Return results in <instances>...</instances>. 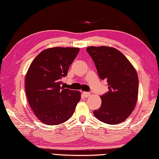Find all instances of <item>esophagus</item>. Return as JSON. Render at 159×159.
<instances>
[{"label":"esophagus","mask_w":159,"mask_h":159,"mask_svg":"<svg viewBox=\"0 0 159 159\" xmlns=\"http://www.w3.org/2000/svg\"><path fill=\"white\" fill-rule=\"evenodd\" d=\"M82 94H83V96H84V97H86V98H87V97H89V96H90V94L91 93H89V92H86V91H84V92L82 93Z\"/></svg>","instance_id":"1"}]
</instances>
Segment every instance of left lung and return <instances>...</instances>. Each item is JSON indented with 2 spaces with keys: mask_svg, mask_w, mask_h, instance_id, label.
<instances>
[{
  "mask_svg": "<svg viewBox=\"0 0 159 159\" xmlns=\"http://www.w3.org/2000/svg\"><path fill=\"white\" fill-rule=\"evenodd\" d=\"M87 52L92 58L98 74L106 80L109 91L101 96L102 105L93 111L98 120L104 123L122 122L135 109L138 94L137 72L128 59L111 47H88Z\"/></svg>",
  "mask_w": 159,
  "mask_h": 159,
  "instance_id": "1",
  "label": "left lung"
}]
</instances>
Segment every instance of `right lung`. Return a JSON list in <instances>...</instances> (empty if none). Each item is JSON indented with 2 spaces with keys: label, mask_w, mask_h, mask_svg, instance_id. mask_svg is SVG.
<instances>
[{
  "label": "right lung",
  "mask_w": 159,
  "mask_h": 159,
  "mask_svg": "<svg viewBox=\"0 0 159 159\" xmlns=\"http://www.w3.org/2000/svg\"><path fill=\"white\" fill-rule=\"evenodd\" d=\"M78 48H51L36 57L25 77V91L30 106L42 122L57 125L72 117L80 100V92L60 86Z\"/></svg>",
  "instance_id": "1"
}]
</instances>
